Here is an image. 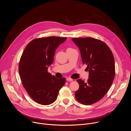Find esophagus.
<instances>
[{
	"label": "esophagus",
	"mask_w": 131,
	"mask_h": 131,
	"mask_svg": "<svg viewBox=\"0 0 131 131\" xmlns=\"http://www.w3.org/2000/svg\"><path fill=\"white\" fill-rule=\"evenodd\" d=\"M66 80L68 81H73V79H72L70 78H67L66 79Z\"/></svg>",
	"instance_id": "34e87169"
}]
</instances>
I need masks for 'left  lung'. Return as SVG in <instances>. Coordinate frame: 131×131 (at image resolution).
I'll use <instances>...</instances> for the list:
<instances>
[{
    "mask_svg": "<svg viewBox=\"0 0 131 131\" xmlns=\"http://www.w3.org/2000/svg\"><path fill=\"white\" fill-rule=\"evenodd\" d=\"M71 39L79 49L82 63L87 65L89 72L86 82L81 79L77 80L79 88L75 92V97L83 105H91L101 100L113 83L115 75L114 55L100 40L91 37Z\"/></svg>",
    "mask_w": 131,
    "mask_h": 131,
    "instance_id": "left-lung-1",
    "label": "left lung"
}]
</instances>
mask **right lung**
<instances>
[{"instance_id": "right-lung-1", "label": "right lung", "mask_w": 131, "mask_h": 131, "mask_svg": "<svg viewBox=\"0 0 131 131\" xmlns=\"http://www.w3.org/2000/svg\"><path fill=\"white\" fill-rule=\"evenodd\" d=\"M67 38L48 37L35 39L26 47L18 65L22 84L31 98L42 105L53 103L66 82L48 72L55 50Z\"/></svg>"}]
</instances>
